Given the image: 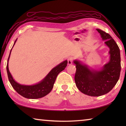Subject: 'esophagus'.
<instances>
[{
	"label": "esophagus",
	"mask_w": 126,
	"mask_h": 126,
	"mask_svg": "<svg viewBox=\"0 0 126 126\" xmlns=\"http://www.w3.org/2000/svg\"><path fill=\"white\" fill-rule=\"evenodd\" d=\"M72 61H73V58L72 57H69V58H68L67 59V61H68V65H71L72 64Z\"/></svg>",
	"instance_id": "obj_1"
}]
</instances>
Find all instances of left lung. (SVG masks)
Instances as JSON below:
<instances>
[{
    "label": "left lung",
    "mask_w": 126,
    "mask_h": 126,
    "mask_svg": "<svg viewBox=\"0 0 126 126\" xmlns=\"http://www.w3.org/2000/svg\"><path fill=\"white\" fill-rule=\"evenodd\" d=\"M102 39L110 48V59L101 69H91L81 62L75 60L76 84L81 92L90 96L98 97L111 91L119 78L121 69L120 50L109 34L97 29Z\"/></svg>",
    "instance_id": "1"
}]
</instances>
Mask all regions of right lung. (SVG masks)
<instances>
[{
    "label": "right lung",
    "instance_id": "right-lung-1",
    "mask_svg": "<svg viewBox=\"0 0 126 126\" xmlns=\"http://www.w3.org/2000/svg\"><path fill=\"white\" fill-rule=\"evenodd\" d=\"M16 39L14 42V45L16 43ZM12 49L10 50L9 57H8V59L7 71L8 79H9V82L13 88L16 91L17 93L19 94L22 96L29 99L40 98L46 96L48 93H49L50 91H52L53 86H54L55 80L56 79L57 76L67 67L68 61L67 60L64 61L58 65H57L56 67L53 68L50 71L49 73L47 74V76L38 83L31 85V86L22 85L19 84L18 83H17L14 80L9 71L8 61H9Z\"/></svg>",
    "mask_w": 126,
    "mask_h": 126
}]
</instances>
